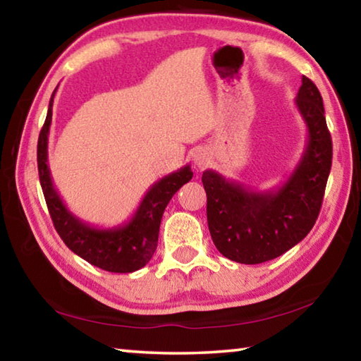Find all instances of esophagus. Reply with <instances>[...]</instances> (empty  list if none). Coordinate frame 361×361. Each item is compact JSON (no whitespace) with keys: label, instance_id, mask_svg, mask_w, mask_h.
I'll list each match as a JSON object with an SVG mask.
<instances>
[{"label":"esophagus","instance_id":"1","mask_svg":"<svg viewBox=\"0 0 361 361\" xmlns=\"http://www.w3.org/2000/svg\"><path fill=\"white\" fill-rule=\"evenodd\" d=\"M212 161L210 152L207 149H197L194 152V166L197 169H205Z\"/></svg>","mask_w":361,"mask_h":361}]
</instances>
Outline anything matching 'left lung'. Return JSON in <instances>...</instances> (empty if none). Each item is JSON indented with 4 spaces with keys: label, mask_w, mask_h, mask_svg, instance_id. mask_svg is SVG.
Wrapping results in <instances>:
<instances>
[{
    "label": "left lung",
    "mask_w": 361,
    "mask_h": 361,
    "mask_svg": "<svg viewBox=\"0 0 361 361\" xmlns=\"http://www.w3.org/2000/svg\"><path fill=\"white\" fill-rule=\"evenodd\" d=\"M295 105L307 127L305 148L282 185L255 191L205 170L207 221L218 252L240 264H259L301 242L319 218L333 145L317 85L302 76Z\"/></svg>",
    "instance_id": "obj_1"
}]
</instances>
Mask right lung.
Returning <instances> with one entry per match:
<instances>
[{"label": "right lung", "instance_id": "add662e5", "mask_svg": "<svg viewBox=\"0 0 361 361\" xmlns=\"http://www.w3.org/2000/svg\"><path fill=\"white\" fill-rule=\"evenodd\" d=\"M56 90L49 102L46 122L38 138L39 183L56 231L73 253L92 266L108 272H135L148 264L154 255L164 210L173 194L192 178L191 166L181 167L156 181L127 223L114 228H95L87 224L65 205L49 170L47 143Z\"/></svg>", "mask_w": 361, "mask_h": 361}]
</instances>
